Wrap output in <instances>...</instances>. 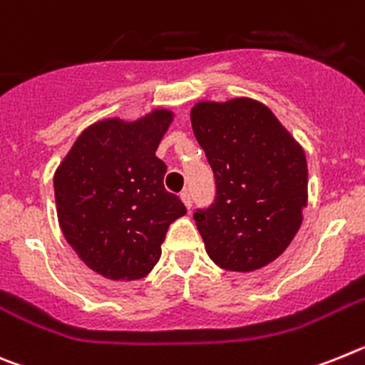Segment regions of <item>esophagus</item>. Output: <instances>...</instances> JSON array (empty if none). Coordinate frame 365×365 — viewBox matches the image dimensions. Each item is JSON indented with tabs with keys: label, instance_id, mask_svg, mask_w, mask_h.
<instances>
[{
	"label": "esophagus",
	"instance_id": "esophagus-1",
	"mask_svg": "<svg viewBox=\"0 0 365 365\" xmlns=\"http://www.w3.org/2000/svg\"><path fill=\"white\" fill-rule=\"evenodd\" d=\"M180 198H182V202H183V204H185V207H187V209H191L192 200H191V195H189V192L183 191L182 195H180Z\"/></svg>",
	"mask_w": 365,
	"mask_h": 365
}]
</instances>
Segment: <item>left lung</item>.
<instances>
[{
    "label": "left lung",
    "mask_w": 365,
    "mask_h": 365,
    "mask_svg": "<svg viewBox=\"0 0 365 365\" xmlns=\"http://www.w3.org/2000/svg\"><path fill=\"white\" fill-rule=\"evenodd\" d=\"M217 198L195 213L205 252L230 272L270 264L292 242L309 200L305 150L268 106L248 97L191 108Z\"/></svg>",
    "instance_id": "left-lung-1"
}]
</instances>
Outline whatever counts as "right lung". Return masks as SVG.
Returning <instances> with one entry per match:
<instances>
[{"label":"right lung","instance_id":"1","mask_svg":"<svg viewBox=\"0 0 365 365\" xmlns=\"http://www.w3.org/2000/svg\"><path fill=\"white\" fill-rule=\"evenodd\" d=\"M174 113L154 108L125 121L108 117L82 130L55 170L60 230L82 262L113 281H135L152 272L161 242L187 213L165 191L167 165L156 156Z\"/></svg>","mask_w":365,"mask_h":365}]
</instances>
